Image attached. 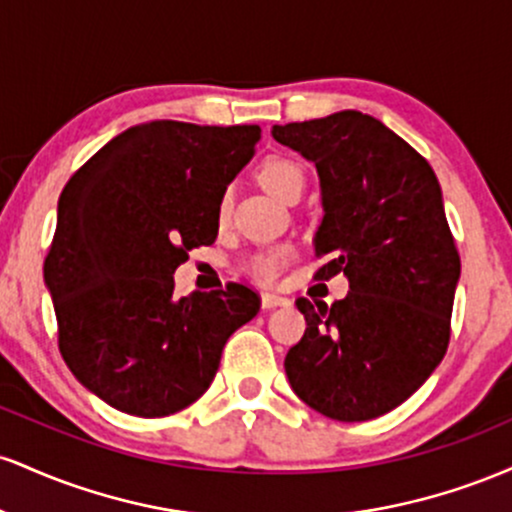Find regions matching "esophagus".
<instances>
[{"label":"esophagus","instance_id":"obj_1","mask_svg":"<svg viewBox=\"0 0 512 512\" xmlns=\"http://www.w3.org/2000/svg\"><path fill=\"white\" fill-rule=\"evenodd\" d=\"M291 298L281 296V293H262V310H274L281 305H289Z\"/></svg>","mask_w":512,"mask_h":512}]
</instances>
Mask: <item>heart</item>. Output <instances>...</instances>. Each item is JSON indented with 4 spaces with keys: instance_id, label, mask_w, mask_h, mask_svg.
<instances>
[{
    "instance_id": "obj_1",
    "label": "heart",
    "mask_w": 512,
    "mask_h": 512,
    "mask_svg": "<svg viewBox=\"0 0 512 512\" xmlns=\"http://www.w3.org/2000/svg\"><path fill=\"white\" fill-rule=\"evenodd\" d=\"M260 182L272 192L274 197L289 202L293 195H303L305 187V173L303 166L293 158L286 156H272L260 166ZM231 214V195H221L219 209H216V219L223 223ZM296 257V248L291 243H276L267 245V248L255 250L252 255L245 257L243 272L250 276V279L260 281V284H272V281L279 279L284 274V269L289 267Z\"/></svg>"
}]
</instances>
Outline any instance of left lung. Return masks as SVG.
I'll use <instances>...</instances> for the list:
<instances>
[{"instance_id":"1","label":"left lung","mask_w":512,"mask_h":512,"mask_svg":"<svg viewBox=\"0 0 512 512\" xmlns=\"http://www.w3.org/2000/svg\"><path fill=\"white\" fill-rule=\"evenodd\" d=\"M272 137L320 175L315 255L327 262L315 276L349 279L342 301H296L308 327L286 354L289 383L330 419H378L448 351L460 252L438 178L419 151L358 110L274 125Z\"/></svg>"}]
</instances>
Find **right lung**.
<instances>
[{
  "label": "right lung",
  "mask_w": 512,
  "mask_h": 512,
  "mask_svg": "<svg viewBox=\"0 0 512 512\" xmlns=\"http://www.w3.org/2000/svg\"><path fill=\"white\" fill-rule=\"evenodd\" d=\"M257 142V125L154 120L110 139L64 185L45 286L64 363L110 407L142 419L190 407L260 310L236 281L173 296L175 269L216 240L219 199Z\"/></svg>",
  "instance_id": "right-lung-1"
}]
</instances>
